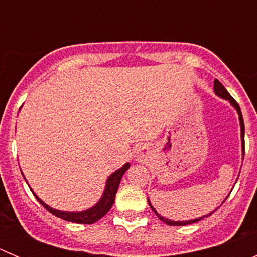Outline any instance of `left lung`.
<instances>
[{
    "label": "left lung",
    "mask_w": 257,
    "mask_h": 257,
    "mask_svg": "<svg viewBox=\"0 0 257 257\" xmlns=\"http://www.w3.org/2000/svg\"><path fill=\"white\" fill-rule=\"evenodd\" d=\"M213 91H215V94H216L217 96L222 97V99H225V100H229V103H230L231 105H233V106H234L235 109H237L238 115H239L240 131H242V149H243V154H244V122H243V117H242V112H240V108H239V105H238V103H237V101H235L234 99H233V97L230 96V94H229V92L226 91V88L224 87V86H222V83L220 82V81H217V79H215V82H213ZM148 202H149V199H148ZM224 202H225V201H224ZM149 206H151V208H152V210H153V212L156 213L157 216L160 217V220H161V221L166 222V224H167V225H174V226H183V225H189V224H193V222H197V221H199V220L205 219V217H208V216H211V215H212V213L215 212V211H213V212L208 213V215H205V216L199 217V219H194V220H188V221H172V220H170V219H166V217H163V216H161V215H158V213H157V211L154 210V208H153V206L151 205V202H149Z\"/></svg>",
    "instance_id": "1"
}]
</instances>
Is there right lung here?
<instances>
[{
  "mask_svg": "<svg viewBox=\"0 0 257 257\" xmlns=\"http://www.w3.org/2000/svg\"><path fill=\"white\" fill-rule=\"evenodd\" d=\"M128 167H130V163H126V165L122 166L121 169L117 170L114 174L110 175L108 178V180H106L105 190H104L103 197L100 198V201L97 202L94 207L88 208V210L86 211H82V212H64V211L55 210V208L50 207V206H47L45 202L41 201L35 193H33V196L37 198V201L40 202L41 205L44 206L50 213L55 215L56 217H60V219L65 220V221L77 222V224H94L97 220H100L101 217L105 216L106 213H108V211L112 208L113 203H114L115 193H117L118 190V185L121 183L122 176H123L124 172L128 170Z\"/></svg>",
  "mask_w": 257,
  "mask_h": 257,
  "instance_id": "right-lung-1",
  "label": "right lung"
}]
</instances>
